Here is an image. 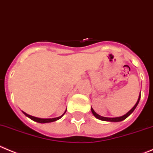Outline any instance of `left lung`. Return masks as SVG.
Segmentation results:
<instances>
[{
	"mask_svg": "<svg viewBox=\"0 0 153 153\" xmlns=\"http://www.w3.org/2000/svg\"><path fill=\"white\" fill-rule=\"evenodd\" d=\"M140 96H141V95H140H140H139L138 100H137V103H136V104H135V105H134V107H133V108H132V109L130 110V111H129V112H127L126 114H124V115H123V116H122V117H111H111H102V116H100V115H98V114H97V113L95 112V111H94L92 107H91V112H92V114H94V116L95 117H97V119L100 120L110 121V122H120V121L126 119V117H128L130 116V114H131L132 113H133V111H134V110L136 109V107H137V106L138 105L139 102H140Z\"/></svg>",
	"mask_w": 153,
	"mask_h": 153,
	"instance_id": "1",
	"label": "left lung"
}]
</instances>
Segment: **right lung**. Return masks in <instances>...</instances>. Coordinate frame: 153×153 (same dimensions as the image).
<instances>
[{
    "label": "right lung",
    "mask_w": 153,
    "mask_h": 153,
    "mask_svg": "<svg viewBox=\"0 0 153 153\" xmlns=\"http://www.w3.org/2000/svg\"><path fill=\"white\" fill-rule=\"evenodd\" d=\"M65 112H66V111H65L64 114L62 115V116L59 117H56V118H49V119H43V118H38V117H33V116H30V115H29V114H27V113L23 112V113L24 114H25L26 116L28 117L29 118H30L31 120H33V121H36V122H38V123H51V122H54V121H56L58 120H59L60 118L62 117L65 114Z\"/></svg>",
    "instance_id": "1"
}]
</instances>
